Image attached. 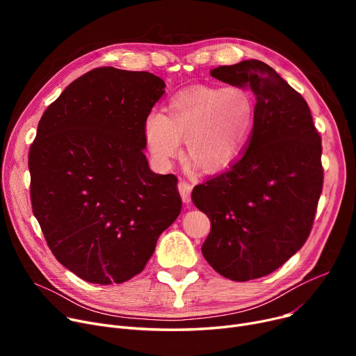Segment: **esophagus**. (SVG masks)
<instances>
[{"label": "esophagus", "mask_w": 356, "mask_h": 356, "mask_svg": "<svg viewBox=\"0 0 356 356\" xmlns=\"http://www.w3.org/2000/svg\"><path fill=\"white\" fill-rule=\"evenodd\" d=\"M192 189H193V186H192L191 183L184 181V180H180V181H179V192H180V196H181V199H183V202H184L186 204L191 203V193H192Z\"/></svg>", "instance_id": "obj_1"}]
</instances>
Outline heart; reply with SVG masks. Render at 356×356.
Instances as JSON below:
<instances>
[{
  "mask_svg": "<svg viewBox=\"0 0 356 356\" xmlns=\"http://www.w3.org/2000/svg\"><path fill=\"white\" fill-rule=\"evenodd\" d=\"M255 102L241 88L199 86L175 95L163 112H152L144 134L154 163L167 167L184 138V160L203 173L227 167L245 147L254 125Z\"/></svg>",
  "mask_w": 356,
  "mask_h": 356,
  "instance_id": "b5f03b06",
  "label": "heart"
}]
</instances>
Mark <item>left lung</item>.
<instances>
[{
	"instance_id": "8db88e82",
	"label": "left lung",
	"mask_w": 356,
	"mask_h": 356,
	"mask_svg": "<svg viewBox=\"0 0 356 356\" xmlns=\"http://www.w3.org/2000/svg\"><path fill=\"white\" fill-rule=\"evenodd\" d=\"M254 92V127L241 157L192 192L212 228L202 245L211 267L234 282L264 277L303 247L323 186L322 140L305 98L261 60L211 70Z\"/></svg>"
}]
</instances>
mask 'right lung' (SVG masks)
Returning <instances> with one entry per match:
<instances>
[{
    "label": "right lung",
    "mask_w": 356,
    "mask_h": 356,
    "mask_svg": "<svg viewBox=\"0 0 356 356\" xmlns=\"http://www.w3.org/2000/svg\"><path fill=\"white\" fill-rule=\"evenodd\" d=\"M165 83L111 66L73 81L49 108L30 147L33 213L67 270L95 284L140 274L181 211L177 179L156 175L143 149Z\"/></svg>",
    "instance_id": "1"
}]
</instances>
